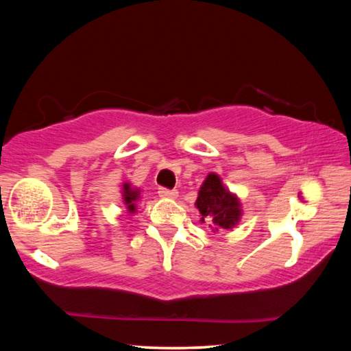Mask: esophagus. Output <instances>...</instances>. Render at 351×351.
Wrapping results in <instances>:
<instances>
[{"label":"esophagus","instance_id":"34e87169","mask_svg":"<svg viewBox=\"0 0 351 351\" xmlns=\"http://www.w3.org/2000/svg\"><path fill=\"white\" fill-rule=\"evenodd\" d=\"M159 197L161 198H171V199H175V198H178V192L176 190H169V189H159Z\"/></svg>","mask_w":351,"mask_h":351}]
</instances>
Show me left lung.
<instances>
[{
	"mask_svg": "<svg viewBox=\"0 0 351 351\" xmlns=\"http://www.w3.org/2000/svg\"><path fill=\"white\" fill-rule=\"evenodd\" d=\"M195 204L201 213V221L209 223L213 232L232 229L241 218L240 199L224 187L221 178L215 173L207 175Z\"/></svg>",
	"mask_w": 351,
	"mask_h": 351,
	"instance_id": "1",
	"label": "left lung"
}]
</instances>
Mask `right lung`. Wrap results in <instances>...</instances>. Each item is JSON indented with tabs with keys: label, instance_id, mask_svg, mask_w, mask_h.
<instances>
[{
	"label": "right lung",
	"instance_id": "right-lung-1",
	"mask_svg": "<svg viewBox=\"0 0 351 351\" xmlns=\"http://www.w3.org/2000/svg\"><path fill=\"white\" fill-rule=\"evenodd\" d=\"M122 197H123V203H125V206H127V210L130 213L136 212V203H138L141 198V190L133 189L128 182H123Z\"/></svg>",
	"mask_w": 351,
	"mask_h": 351
}]
</instances>
